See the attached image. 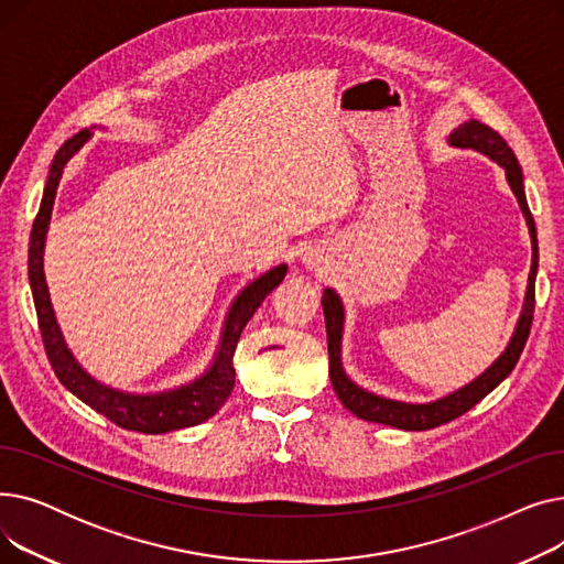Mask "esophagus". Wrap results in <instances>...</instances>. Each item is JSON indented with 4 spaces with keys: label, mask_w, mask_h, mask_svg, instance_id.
Wrapping results in <instances>:
<instances>
[{
    "label": "esophagus",
    "mask_w": 564,
    "mask_h": 564,
    "mask_svg": "<svg viewBox=\"0 0 564 564\" xmlns=\"http://www.w3.org/2000/svg\"><path fill=\"white\" fill-rule=\"evenodd\" d=\"M304 262H306L308 267H315V264H317V260H315V256H313V253H311V256H306V258H304Z\"/></svg>",
    "instance_id": "34e87169"
}]
</instances>
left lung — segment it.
<instances>
[{
  "label": "left lung",
  "instance_id": "left-lung-1",
  "mask_svg": "<svg viewBox=\"0 0 564 564\" xmlns=\"http://www.w3.org/2000/svg\"><path fill=\"white\" fill-rule=\"evenodd\" d=\"M448 143L457 145V148H473V151L491 158L496 164L506 169V177H508V183L519 200V207H521V213L528 224L530 242H532V264H530V274H528L523 308H521L517 329H514L506 351H502L500 357L478 379H473L470 383H466V387H462L459 391H455L446 398H438V400L425 402V404H411V402H398V400L381 398V395H375V393L357 387V383H354L345 375L343 359H340L345 308H343L340 297L332 288H327L322 294L324 324H327V343H329V377H332L338 400L345 404V409H349L354 413V416H359L370 423H381V425H391L398 430H406V432H423V430L438 427L443 423H451V421L459 419L462 413H466L468 409L476 406L482 398H487L498 387V383L514 370L521 351H523V345L528 340V334H530L532 313H535V276H538V260H540L538 230H535V219H532L528 200H525L523 173L512 153V148L498 132H494L489 126H485L480 121H466L459 128H455L448 134Z\"/></svg>",
  "mask_w": 564,
  "mask_h": 564
}]
</instances>
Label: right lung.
<instances>
[{
	"label": "right lung",
	"mask_w": 564,
	"mask_h": 564,
	"mask_svg": "<svg viewBox=\"0 0 564 564\" xmlns=\"http://www.w3.org/2000/svg\"><path fill=\"white\" fill-rule=\"evenodd\" d=\"M88 139H91V130H82L56 151L50 166L45 189H43L39 215L34 219L32 240H29V283H32L39 327H41L47 359L58 381H62L73 395H77L84 404L102 413L105 419H109L118 427L143 432V434H164L173 430L194 427L207 419H213L221 409V404L228 400L235 387L232 354H235L237 340H240L242 329L247 327V322L253 317L262 300L285 279L288 264L283 262L274 267V270L264 272L237 294L224 322L215 361L198 379H194L192 383H185L181 389L145 393V395L123 393V391L105 387V383H100L98 379L88 375L70 354L62 336V329H58L56 324L47 283H45V272H43L45 235L52 217V205H54L58 181H62L64 169L70 162V158Z\"/></svg>",
	"instance_id": "add662e5"
}]
</instances>
